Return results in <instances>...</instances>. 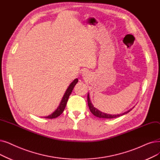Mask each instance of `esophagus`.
<instances>
[{
  "mask_svg": "<svg viewBox=\"0 0 160 160\" xmlns=\"http://www.w3.org/2000/svg\"><path fill=\"white\" fill-rule=\"evenodd\" d=\"M87 71H84V72H83V74H84V76H86V75H87Z\"/></svg>",
  "mask_w": 160,
  "mask_h": 160,
  "instance_id": "obj_1",
  "label": "esophagus"
}]
</instances>
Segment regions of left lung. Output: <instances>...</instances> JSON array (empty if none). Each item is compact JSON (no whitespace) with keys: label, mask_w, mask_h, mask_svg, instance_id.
Listing matches in <instances>:
<instances>
[{"label":"left lung","mask_w":160,"mask_h":160,"mask_svg":"<svg viewBox=\"0 0 160 160\" xmlns=\"http://www.w3.org/2000/svg\"><path fill=\"white\" fill-rule=\"evenodd\" d=\"M88 107L89 108L90 111H91V112L96 117H98L100 118H117V117H119L120 116H122L123 114H126L128 112H130V111L132 110H129L127 112H124L123 114H106V113H104L101 111L99 110L97 108H96L95 107H93V105H92V103L91 102V101H90L89 99V93L88 94Z\"/></svg>","instance_id":"obj_1"}]
</instances>
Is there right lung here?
<instances>
[{
    "label": "right lung",
    "instance_id": "1",
    "mask_svg": "<svg viewBox=\"0 0 160 160\" xmlns=\"http://www.w3.org/2000/svg\"><path fill=\"white\" fill-rule=\"evenodd\" d=\"M78 82V80L77 78L74 80V81L71 83L70 85H69V86L67 89L66 92L63 97V98H62V100L59 104V106L58 107V108L55 110L52 114L48 116H45L44 118H48V119H53V118H55L58 117L59 116H60L62 114V112H63V110H65V108L66 107L67 101L68 99V97H69V96H70L71 93H72V91L74 86L77 84Z\"/></svg>",
    "mask_w": 160,
    "mask_h": 160
}]
</instances>
